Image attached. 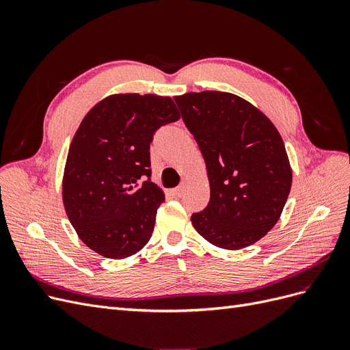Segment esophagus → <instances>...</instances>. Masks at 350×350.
Wrapping results in <instances>:
<instances>
[{
	"mask_svg": "<svg viewBox=\"0 0 350 350\" xmlns=\"http://www.w3.org/2000/svg\"><path fill=\"white\" fill-rule=\"evenodd\" d=\"M185 191H187V183H183L181 185L176 187L175 189H172V196L174 197H183Z\"/></svg>",
	"mask_w": 350,
	"mask_h": 350,
	"instance_id": "esophagus-1",
	"label": "esophagus"
}]
</instances>
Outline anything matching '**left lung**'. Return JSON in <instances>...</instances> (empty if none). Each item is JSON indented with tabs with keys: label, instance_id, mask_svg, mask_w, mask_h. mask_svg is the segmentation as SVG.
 Listing matches in <instances>:
<instances>
[{
	"label": "left lung",
	"instance_id": "obj_1",
	"mask_svg": "<svg viewBox=\"0 0 350 350\" xmlns=\"http://www.w3.org/2000/svg\"><path fill=\"white\" fill-rule=\"evenodd\" d=\"M204 157L210 201L191 216L210 243L241 250L276 225L292 169L276 126L237 94L206 90L174 98Z\"/></svg>",
	"mask_w": 350,
	"mask_h": 350
}]
</instances>
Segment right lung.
Instances as JSON below:
<instances>
[{"mask_svg":"<svg viewBox=\"0 0 350 350\" xmlns=\"http://www.w3.org/2000/svg\"><path fill=\"white\" fill-rule=\"evenodd\" d=\"M181 118L174 100L156 94L105 98L72 137L62 201L79 238L107 258H125L149 242L165 201L150 181V143L162 125Z\"/></svg>","mask_w":350,"mask_h":350,"instance_id":"right-lung-1","label":"right lung"}]
</instances>
